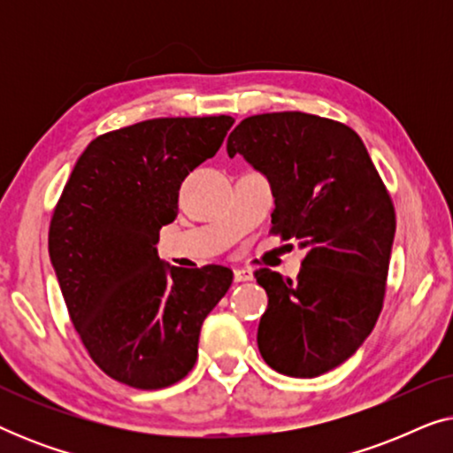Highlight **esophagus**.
Segmentation results:
<instances>
[{
    "label": "esophagus",
    "instance_id": "34e87169",
    "mask_svg": "<svg viewBox=\"0 0 453 453\" xmlns=\"http://www.w3.org/2000/svg\"><path fill=\"white\" fill-rule=\"evenodd\" d=\"M233 274H234V282H247V280H251V270H245V268H234L233 270Z\"/></svg>",
    "mask_w": 453,
    "mask_h": 453
}]
</instances>
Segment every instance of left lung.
<instances>
[{"label": "left lung", "mask_w": 453, "mask_h": 453, "mask_svg": "<svg viewBox=\"0 0 453 453\" xmlns=\"http://www.w3.org/2000/svg\"><path fill=\"white\" fill-rule=\"evenodd\" d=\"M272 185V234L307 256L296 280L256 270L268 309L257 346L272 369L318 377L355 355L380 318L395 233L392 197L363 140L301 111L247 117L226 140Z\"/></svg>", "instance_id": "obj_1"}]
</instances>
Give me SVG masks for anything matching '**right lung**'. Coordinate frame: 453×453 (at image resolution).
<instances>
[{"label": "right lung", "mask_w": 453, "mask_h": 453, "mask_svg": "<svg viewBox=\"0 0 453 453\" xmlns=\"http://www.w3.org/2000/svg\"><path fill=\"white\" fill-rule=\"evenodd\" d=\"M228 115L160 117L103 134L67 179L49 256L84 349L113 380L160 389L196 365L206 315L233 282L225 265L175 268L157 253L183 179L212 158Z\"/></svg>", "instance_id": "add662e5"}]
</instances>
